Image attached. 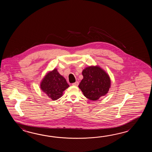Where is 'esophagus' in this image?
Wrapping results in <instances>:
<instances>
[{
    "instance_id": "34e87169",
    "label": "esophagus",
    "mask_w": 152,
    "mask_h": 152,
    "mask_svg": "<svg viewBox=\"0 0 152 152\" xmlns=\"http://www.w3.org/2000/svg\"><path fill=\"white\" fill-rule=\"evenodd\" d=\"M78 85H79L78 81H76L75 83H74L72 84V85H73V86H78Z\"/></svg>"
}]
</instances>
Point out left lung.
I'll return each instance as SVG.
<instances>
[{
  "label": "left lung",
  "instance_id": "left-lung-1",
  "mask_svg": "<svg viewBox=\"0 0 152 152\" xmlns=\"http://www.w3.org/2000/svg\"><path fill=\"white\" fill-rule=\"evenodd\" d=\"M83 79L79 87L85 97L91 100H97L107 93L110 87L109 75L100 67H88L82 72Z\"/></svg>",
  "mask_w": 152,
  "mask_h": 152
}]
</instances>
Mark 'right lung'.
<instances>
[{"label":"right lung","mask_w":152,"mask_h":152,"mask_svg":"<svg viewBox=\"0 0 152 152\" xmlns=\"http://www.w3.org/2000/svg\"><path fill=\"white\" fill-rule=\"evenodd\" d=\"M68 87L66 79L58 73L56 69L46 75L41 84L42 90L53 100L61 97L63 91Z\"/></svg>","instance_id":"add662e5"}]
</instances>
